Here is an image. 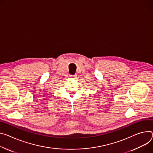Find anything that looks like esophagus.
Here are the masks:
<instances>
[{"label": "esophagus", "mask_w": 153, "mask_h": 153, "mask_svg": "<svg viewBox=\"0 0 153 153\" xmlns=\"http://www.w3.org/2000/svg\"><path fill=\"white\" fill-rule=\"evenodd\" d=\"M76 76H77V75H76V74H75V75H73V76H72V77H76Z\"/></svg>", "instance_id": "obj_1"}]
</instances>
